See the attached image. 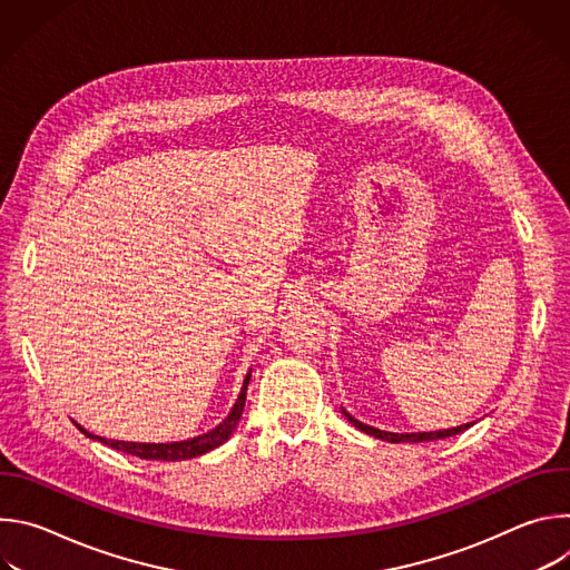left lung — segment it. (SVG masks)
<instances>
[{
    "label": "left lung",
    "mask_w": 570,
    "mask_h": 570,
    "mask_svg": "<svg viewBox=\"0 0 570 570\" xmlns=\"http://www.w3.org/2000/svg\"><path fill=\"white\" fill-rule=\"evenodd\" d=\"M345 413V411H343ZM345 417L356 426L361 429L363 433L367 435H374L379 440H385V442H429V440H444V438H451V435H458L462 431H466L471 424H464V426H458V429H446V431H433V433H387V431H379L374 426H367V424H361L358 420H354L350 413H345Z\"/></svg>",
    "instance_id": "left-lung-1"
}]
</instances>
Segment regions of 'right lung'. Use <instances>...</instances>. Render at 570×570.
I'll return each instance as SVG.
<instances>
[{"mask_svg": "<svg viewBox=\"0 0 570 570\" xmlns=\"http://www.w3.org/2000/svg\"><path fill=\"white\" fill-rule=\"evenodd\" d=\"M248 383H250V374L246 376V381H243V387H240V394L234 403L232 413L223 420V424H218L216 429H212L209 433L205 435H198L194 440H185V442H171V444H137V442H119V440H104V438H97L99 442L117 449V451H124V453H130V455H137L141 460H167V462H176V460H189V458H198L216 446H220L229 435L232 431L236 429L238 420H240V413H243V405H246V390H248ZM78 426V424H76ZM80 429V426H78ZM88 438H95L92 433H88L86 429H80Z\"/></svg>", "mask_w": 570, "mask_h": 570, "instance_id": "1", "label": "right lung"}]
</instances>
